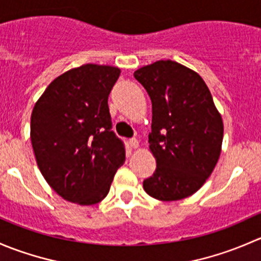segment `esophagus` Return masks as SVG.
Wrapping results in <instances>:
<instances>
[{
	"instance_id": "1",
	"label": "esophagus",
	"mask_w": 261,
	"mask_h": 261,
	"mask_svg": "<svg viewBox=\"0 0 261 261\" xmlns=\"http://www.w3.org/2000/svg\"><path fill=\"white\" fill-rule=\"evenodd\" d=\"M128 144H130V146L133 147V149H138V147H139V141H138V139H130V141H128Z\"/></svg>"
}]
</instances>
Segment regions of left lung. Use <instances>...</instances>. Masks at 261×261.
Segmentation results:
<instances>
[{
  "label": "left lung",
  "mask_w": 261,
  "mask_h": 261,
  "mask_svg": "<svg viewBox=\"0 0 261 261\" xmlns=\"http://www.w3.org/2000/svg\"><path fill=\"white\" fill-rule=\"evenodd\" d=\"M152 106L150 151L154 174L145 192L159 201H178L196 193L212 174L221 154L223 122L201 75L173 60L135 70Z\"/></svg>",
  "instance_id": "obj_1"
}]
</instances>
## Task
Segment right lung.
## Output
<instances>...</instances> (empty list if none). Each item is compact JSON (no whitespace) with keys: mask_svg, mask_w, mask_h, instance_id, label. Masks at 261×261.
I'll list each match as a JSON object with an SVG mask.
<instances>
[{"mask_svg":"<svg viewBox=\"0 0 261 261\" xmlns=\"http://www.w3.org/2000/svg\"><path fill=\"white\" fill-rule=\"evenodd\" d=\"M120 73L111 65H81L55 78L34 106L30 138L36 163L65 201L101 202L125 162L107 103Z\"/></svg>","mask_w":261,"mask_h":261,"instance_id":"add662e5","label":"right lung"}]
</instances>
